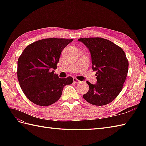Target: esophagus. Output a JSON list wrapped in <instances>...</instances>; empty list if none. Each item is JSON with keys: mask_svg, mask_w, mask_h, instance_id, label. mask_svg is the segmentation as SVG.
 <instances>
[{"mask_svg": "<svg viewBox=\"0 0 146 146\" xmlns=\"http://www.w3.org/2000/svg\"><path fill=\"white\" fill-rule=\"evenodd\" d=\"M73 82H75V83H79L81 82L80 81H79L78 80H77L76 78H74V79H73Z\"/></svg>", "mask_w": 146, "mask_h": 146, "instance_id": "1", "label": "esophagus"}]
</instances>
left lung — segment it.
I'll return each instance as SVG.
<instances>
[{"instance_id": "1", "label": "left lung", "mask_w": 146, "mask_h": 146, "mask_svg": "<svg viewBox=\"0 0 146 146\" xmlns=\"http://www.w3.org/2000/svg\"><path fill=\"white\" fill-rule=\"evenodd\" d=\"M89 49L92 69L97 71V83L89 82L88 92L83 97L88 103L98 106L112 102L122 91L128 73L129 62L123 49L109 40L102 38L78 39Z\"/></svg>"}]
</instances>
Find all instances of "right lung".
Segmentation results:
<instances>
[{"label": "right lung", "mask_w": 146, "mask_h": 146, "mask_svg": "<svg viewBox=\"0 0 146 146\" xmlns=\"http://www.w3.org/2000/svg\"><path fill=\"white\" fill-rule=\"evenodd\" d=\"M73 41L48 38L33 42L24 49L17 61V78L22 90L33 103L48 106L61 97L64 86L72 77L60 78L56 69L62 51Z\"/></svg>", "instance_id": "add662e5"}]
</instances>
